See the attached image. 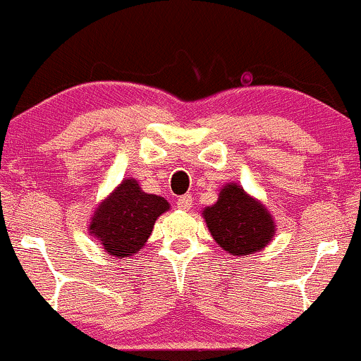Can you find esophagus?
<instances>
[{
  "label": "esophagus",
  "instance_id": "1",
  "mask_svg": "<svg viewBox=\"0 0 361 361\" xmlns=\"http://www.w3.org/2000/svg\"><path fill=\"white\" fill-rule=\"evenodd\" d=\"M176 205H178V209H180V210H190V209H192V205H193V198L190 197V195H183V197L178 198Z\"/></svg>",
  "mask_w": 361,
  "mask_h": 361
}]
</instances>
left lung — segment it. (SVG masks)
<instances>
[{"mask_svg": "<svg viewBox=\"0 0 361 361\" xmlns=\"http://www.w3.org/2000/svg\"><path fill=\"white\" fill-rule=\"evenodd\" d=\"M202 217L214 241L233 256L264 250L276 231L270 210L238 183L224 185L217 202L205 207Z\"/></svg>", "mask_w": 361, "mask_h": 361, "instance_id": "8db88e82", "label": "left lung"}]
</instances>
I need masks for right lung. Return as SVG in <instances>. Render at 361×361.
Wrapping results in <instances>:
<instances>
[{
    "mask_svg": "<svg viewBox=\"0 0 361 361\" xmlns=\"http://www.w3.org/2000/svg\"><path fill=\"white\" fill-rule=\"evenodd\" d=\"M169 207L166 198L146 193L135 178H126L94 209L88 231L106 255L130 258L146 246L157 217Z\"/></svg>",
    "mask_w": 361,
    "mask_h": 361,
    "instance_id": "right-lung-1",
    "label": "right lung"
}]
</instances>
